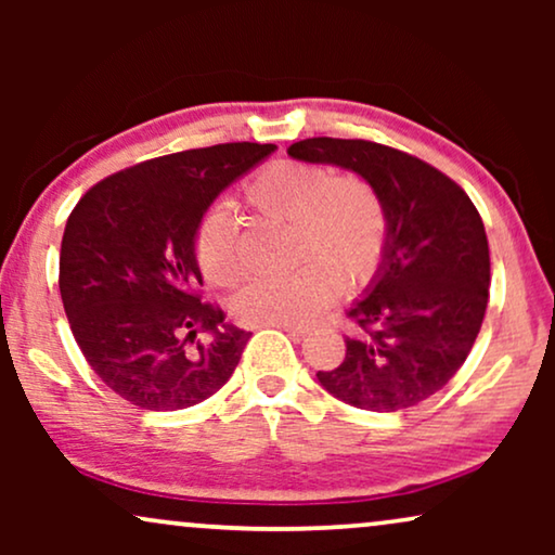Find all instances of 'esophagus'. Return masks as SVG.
Returning a JSON list of instances; mask_svg holds the SVG:
<instances>
[{"label": "esophagus", "instance_id": "34e87169", "mask_svg": "<svg viewBox=\"0 0 555 555\" xmlns=\"http://www.w3.org/2000/svg\"><path fill=\"white\" fill-rule=\"evenodd\" d=\"M275 328L285 331L291 338H302V336H306V333H308L306 325H275Z\"/></svg>", "mask_w": 555, "mask_h": 555}]
</instances>
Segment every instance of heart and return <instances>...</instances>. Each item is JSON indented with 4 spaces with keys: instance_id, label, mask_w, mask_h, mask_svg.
Wrapping results in <instances>:
<instances>
[{
    "instance_id": "obj_1",
    "label": "heart",
    "mask_w": 555,
    "mask_h": 555,
    "mask_svg": "<svg viewBox=\"0 0 555 555\" xmlns=\"http://www.w3.org/2000/svg\"><path fill=\"white\" fill-rule=\"evenodd\" d=\"M260 215L293 224V249L308 257L291 275L253 280L234 298V315L247 325H306L336 298L340 280L361 285L374 275L386 247V211L359 177H331L313 164L280 162L245 186ZM196 260L211 283L242 275L237 217L227 204L204 211L196 227Z\"/></svg>"
}]
</instances>
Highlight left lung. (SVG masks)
<instances>
[{
	"label": "left lung",
	"instance_id": "8db88e82",
	"mask_svg": "<svg viewBox=\"0 0 555 555\" xmlns=\"http://www.w3.org/2000/svg\"><path fill=\"white\" fill-rule=\"evenodd\" d=\"M287 154L359 173L386 211L382 262L348 310L359 331L318 382L366 412L416 406L457 374L488 308L490 249L475 204L435 166L374 141L306 139Z\"/></svg>",
	"mask_w": 555,
	"mask_h": 555
}]
</instances>
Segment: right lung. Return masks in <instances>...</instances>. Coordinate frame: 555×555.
Segmentation results:
<instances>
[{"label":"right lung","mask_w":555,"mask_h":555,"mask_svg":"<svg viewBox=\"0 0 555 555\" xmlns=\"http://www.w3.org/2000/svg\"><path fill=\"white\" fill-rule=\"evenodd\" d=\"M275 149L245 141L151 158L98 181L67 217V321L90 369L133 406H194L237 369L253 333L199 300L194 237L211 202Z\"/></svg>","instance_id":"right-lung-1"}]
</instances>
